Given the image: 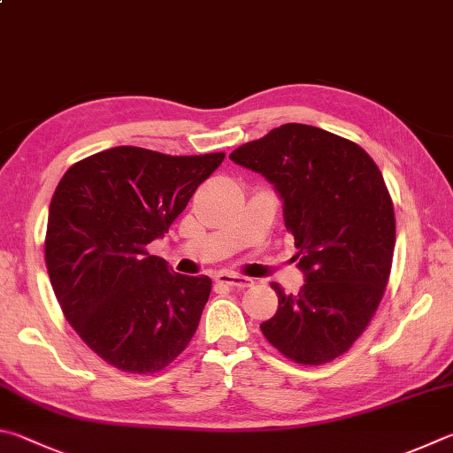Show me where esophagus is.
<instances>
[{
  "label": "esophagus",
  "mask_w": 453,
  "mask_h": 453,
  "mask_svg": "<svg viewBox=\"0 0 453 453\" xmlns=\"http://www.w3.org/2000/svg\"><path fill=\"white\" fill-rule=\"evenodd\" d=\"M216 283L218 285H226V287H235V289H245V287H251L253 281L250 277H242V275H232V273H219L216 275Z\"/></svg>",
  "instance_id": "obj_1"
}]
</instances>
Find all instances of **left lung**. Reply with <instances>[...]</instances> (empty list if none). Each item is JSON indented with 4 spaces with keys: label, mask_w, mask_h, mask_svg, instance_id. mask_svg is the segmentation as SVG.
<instances>
[{
    "label": "left lung",
    "mask_w": 453,
    "mask_h": 453,
    "mask_svg": "<svg viewBox=\"0 0 453 453\" xmlns=\"http://www.w3.org/2000/svg\"><path fill=\"white\" fill-rule=\"evenodd\" d=\"M229 158L275 186L305 273L295 295L271 283L279 307L261 333L295 363H331L365 333L390 277L396 219L380 170L358 144L297 122Z\"/></svg>",
    "instance_id": "left-lung-1"
}]
</instances>
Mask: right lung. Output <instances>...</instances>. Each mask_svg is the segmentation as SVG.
<instances>
[{
  "mask_svg": "<svg viewBox=\"0 0 453 453\" xmlns=\"http://www.w3.org/2000/svg\"><path fill=\"white\" fill-rule=\"evenodd\" d=\"M224 158L117 146L73 164L57 186L49 279L65 319L114 368L158 372L192 341L211 279L174 273L146 245L168 234Z\"/></svg>",
  "mask_w": 453,
  "mask_h": 453,
  "instance_id": "add662e5",
  "label": "right lung"
}]
</instances>
